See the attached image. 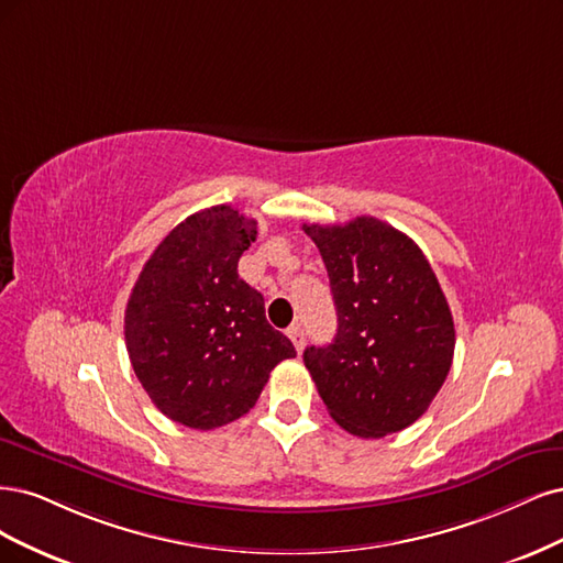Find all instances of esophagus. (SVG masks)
Masks as SVG:
<instances>
[{
    "mask_svg": "<svg viewBox=\"0 0 563 563\" xmlns=\"http://www.w3.org/2000/svg\"><path fill=\"white\" fill-rule=\"evenodd\" d=\"M287 336L292 339L297 351L303 349V330H301V324H289V328H287Z\"/></svg>",
    "mask_w": 563,
    "mask_h": 563,
    "instance_id": "1",
    "label": "esophagus"
}]
</instances>
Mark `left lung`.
I'll return each instance as SVG.
<instances>
[{"instance_id": "8db88e82", "label": "left lung", "mask_w": 563, "mask_h": 563, "mask_svg": "<svg viewBox=\"0 0 563 563\" xmlns=\"http://www.w3.org/2000/svg\"><path fill=\"white\" fill-rule=\"evenodd\" d=\"M328 268L336 306L330 346L303 365L332 419L365 440L421 419L451 369L456 332L421 247L376 217L303 224Z\"/></svg>"}]
</instances>
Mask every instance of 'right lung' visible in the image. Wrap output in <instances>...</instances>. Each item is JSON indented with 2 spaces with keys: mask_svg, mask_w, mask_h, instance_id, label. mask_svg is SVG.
Segmentation results:
<instances>
[{
  "mask_svg": "<svg viewBox=\"0 0 563 563\" xmlns=\"http://www.w3.org/2000/svg\"><path fill=\"white\" fill-rule=\"evenodd\" d=\"M257 220L212 206L158 243L123 318L131 365L170 421L212 430L255 407L268 374L297 351L264 316V297L239 276Z\"/></svg>",
  "mask_w": 563,
  "mask_h": 563,
  "instance_id": "1",
  "label": "right lung"
}]
</instances>
